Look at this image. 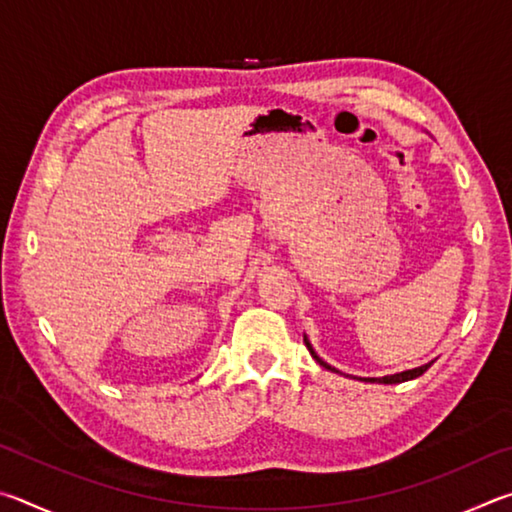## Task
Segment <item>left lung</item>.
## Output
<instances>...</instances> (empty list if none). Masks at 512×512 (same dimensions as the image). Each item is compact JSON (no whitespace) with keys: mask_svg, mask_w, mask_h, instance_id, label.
<instances>
[{"mask_svg":"<svg viewBox=\"0 0 512 512\" xmlns=\"http://www.w3.org/2000/svg\"><path fill=\"white\" fill-rule=\"evenodd\" d=\"M305 345H307V350L311 352V357H314L320 366L323 368H327V370H334L332 366H327V363L318 357V354L311 350V345H309V341L305 339ZM433 363V361H431ZM431 363H424V366H420V368H413V370H404V372H397V375H388V377H368L366 381H379V384H400V381H409V379H415V377H420L422 372H427L429 368H431ZM336 372V370H334Z\"/></svg>","mask_w":512,"mask_h":512,"instance_id":"8db88e82","label":"left lung"}]
</instances>
